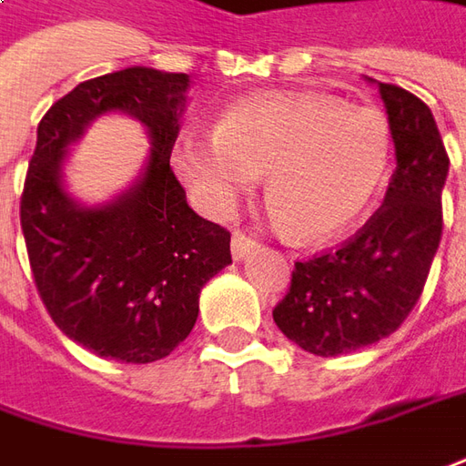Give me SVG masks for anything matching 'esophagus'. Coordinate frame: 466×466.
Listing matches in <instances>:
<instances>
[{"mask_svg": "<svg viewBox=\"0 0 466 466\" xmlns=\"http://www.w3.org/2000/svg\"><path fill=\"white\" fill-rule=\"evenodd\" d=\"M253 248H256V240L248 238V236H246V233H240V230L233 233V238H230V253H233V258H236V261H243Z\"/></svg>", "mask_w": 466, "mask_h": 466, "instance_id": "1", "label": "esophagus"}]
</instances>
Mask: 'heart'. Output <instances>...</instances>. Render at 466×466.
Listing matches in <instances>:
<instances>
[{"mask_svg": "<svg viewBox=\"0 0 466 466\" xmlns=\"http://www.w3.org/2000/svg\"><path fill=\"white\" fill-rule=\"evenodd\" d=\"M390 165V131L370 108L325 96H258L230 106L215 137H185L175 167L210 215H228L266 175L279 228L319 243L373 205Z\"/></svg>", "mask_w": 466, "mask_h": 466, "instance_id": "b5f03b06", "label": "heart"}]
</instances>
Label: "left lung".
<instances>
[{"instance_id":"8db88e82","label":"left lung","mask_w":466,"mask_h":466,"mask_svg":"<svg viewBox=\"0 0 466 466\" xmlns=\"http://www.w3.org/2000/svg\"><path fill=\"white\" fill-rule=\"evenodd\" d=\"M396 147V172L383 208L337 251L297 261L274 322L301 350L335 358L375 345L421 297L441 240V190L449 157L431 108L390 83H378Z\"/></svg>"}]
</instances>
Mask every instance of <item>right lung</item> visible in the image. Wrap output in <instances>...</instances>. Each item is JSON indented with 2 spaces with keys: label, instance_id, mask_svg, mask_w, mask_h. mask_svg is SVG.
<instances>
[{
  "label": "right lung",
  "instance_id": "obj_1",
  "mask_svg": "<svg viewBox=\"0 0 466 466\" xmlns=\"http://www.w3.org/2000/svg\"><path fill=\"white\" fill-rule=\"evenodd\" d=\"M187 88V73L124 67L78 83L37 127L19 202L32 276L53 322L98 358H167L198 322L200 289L230 264V233L192 210L169 167ZM106 113L139 120L150 157L129 188L86 206L62 167Z\"/></svg>",
  "mask_w": 466,
  "mask_h": 466
}]
</instances>
